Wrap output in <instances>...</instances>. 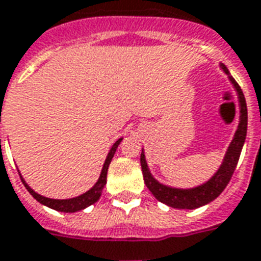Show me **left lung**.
<instances>
[{"mask_svg": "<svg viewBox=\"0 0 261 261\" xmlns=\"http://www.w3.org/2000/svg\"><path fill=\"white\" fill-rule=\"evenodd\" d=\"M221 69L225 71V74L229 77V80L235 87V90L238 92L239 106H241V120H239L238 130L235 133L232 142L229 145L225 158L221 167L217 170V173L206 182V184L192 188V190H178V188H170L166 185L158 182L152 174L149 173L148 165H146L145 155L141 153V167H142V174H144V181H145L148 190L152 192L156 199L162 203L167 204L170 207L174 209H198L203 204L209 203L214 200L224 191L229 182V179L232 177L235 167L238 165L241 150L244 146L245 138H246V130H248V108H246V101L245 95L241 87L233 77L229 74L227 67L221 65Z\"/></svg>", "mask_w": 261, "mask_h": 261, "instance_id": "8db88e82", "label": "left lung"}]
</instances>
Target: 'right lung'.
<instances>
[{"label":"right lung","instance_id":"add662e5","mask_svg":"<svg viewBox=\"0 0 261 261\" xmlns=\"http://www.w3.org/2000/svg\"><path fill=\"white\" fill-rule=\"evenodd\" d=\"M123 138L120 140H117L112 146V149L109 150V153L106 156L105 163H103V167H102L101 175H99V178L96 181V184L92 187L91 190L87 191L86 194L80 195V196H77V198H73V199H49V198H45V196H41V195H38L37 192H34V191L29 187L26 182H24V179L22 178V175H20V178H22V182L26 187V190L33 195V198L36 200H38L40 203L45 204L48 207H51L54 210H58V212H63V213H74V212H79V210H83L88 207V206H91L96 202V200L101 198L102 190H103V187L106 184V175H108V167L111 165L112 158L115 155L116 149H117V146L121 142Z\"/></svg>","mask_w":261,"mask_h":261}]
</instances>
